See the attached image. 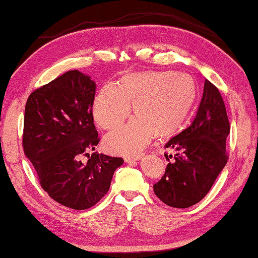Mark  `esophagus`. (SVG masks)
<instances>
[{
    "instance_id": "obj_1",
    "label": "esophagus",
    "mask_w": 258,
    "mask_h": 258,
    "mask_svg": "<svg viewBox=\"0 0 258 258\" xmlns=\"http://www.w3.org/2000/svg\"><path fill=\"white\" fill-rule=\"evenodd\" d=\"M142 157V154H139L136 156H125V161L126 162H131V161H138V160H141Z\"/></svg>"
}]
</instances>
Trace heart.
Wrapping results in <instances>:
<instances>
[{"instance_id": "obj_1", "label": "heart", "mask_w": 258, "mask_h": 258, "mask_svg": "<svg viewBox=\"0 0 258 258\" xmlns=\"http://www.w3.org/2000/svg\"><path fill=\"white\" fill-rule=\"evenodd\" d=\"M196 98V85L189 75L174 72L131 74L119 85L106 84L93 105L97 124L112 130L131 113L138 117L106 136L109 150L120 154H138L150 143L154 132L172 134L180 127Z\"/></svg>"}]
</instances>
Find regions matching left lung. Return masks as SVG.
I'll return each mask as SVG.
<instances>
[{"label": "left lung", "instance_id": "obj_1", "mask_svg": "<svg viewBox=\"0 0 258 258\" xmlns=\"http://www.w3.org/2000/svg\"><path fill=\"white\" fill-rule=\"evenodd\" d=\"M229 131L231 125L221 93L205 80L193 123L165 144L175 154H164L169 163L165 174L153 186L158 199L176 208H187L204 199L227 163ZM172 157L173 161H169Z\"/></svg>", "mask_w": 258, "mask_h": 258}]
</instances>
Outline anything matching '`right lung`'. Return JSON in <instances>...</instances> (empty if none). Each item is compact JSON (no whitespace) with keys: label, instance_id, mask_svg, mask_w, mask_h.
<instances>
[{"label":"right lung","instance_id":"add662e5","mask_svg":"<svg viewBox=\"0 0 258 258\" xmlns=\"http://www.w3.org/2000/svg\"><path fill=\"white\" fill-rule=\"evenodd\" d=\"M95 89L90 76L69 71L33 91L25 105L24 154L48 196L78 211L100 202L124 162L97 152L90 155L100 142L92 112Z\"/></svg>","mask_w":258,"mask_h":258}]
</instances>
